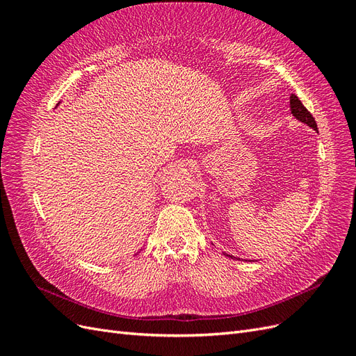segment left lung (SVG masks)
Here are the masks:
<instances>
[{
	"label": "left lung",
	"instance_id": "8db88e82",
	"mask_svg": "<svg viewBox=\"0 0 356 356\" xmlns=\"http://www.w3.org/2000/svg\"><path fill=\"white\" fill-rule=\"evenodd\" d=\"M289 108H291V114H293V117H296L298 122H301V123H305L306 126H309L310 129H314V131H316L318 132V126H316V122H315V118H314V115H312L307 110H306V106L301 104V101L297 98V96L294 95V93H291V96H289ZM225 257H230V258H236V257H233V255H230V254H225V252H222ZM236 260H238V258H236ZM241 260V258H239Z\"/></svg>",
	"mask_w": 356,
	"mask_h": 356
}]
</instances>
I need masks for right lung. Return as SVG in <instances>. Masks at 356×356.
<instances>
[{
    "instance_id": "obj_1",
    "label": "right lung",
    "mask_w": 356,
    "mask_h": 356,
    "mask_svg": "<svg viewBox=\"0 0 356 356\" xmlns=\"http://www.w3.org/2000/svg\"><path fill=\"white\" fill-rule=\"evenodd\" d=\"M59 104H60V102H59ZM59 104H58V105H59ZM58 105H56V106H58Z\"/></svg>"
}]
</instances>
